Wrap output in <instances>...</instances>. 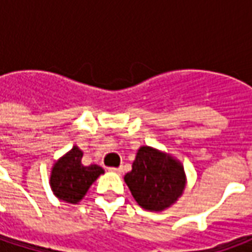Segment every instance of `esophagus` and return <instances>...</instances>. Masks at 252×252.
I'll return each mask as SVG.
<instances>
[{
	"label": "esophagus",
	"mask_w": 252,
	"mask_h": 252,
	"mask_svg": "<svg viewBox=\"0 0 252 252\" xmlns=\"http://www.w3.org/2000/svg\"><path fill=\"white\" fill-rule=\"evenodd\" d=\"M111 172H116V174H122L123 172V168L122 167H118V168H109Z\"/></svg>",
	"instance_id": "obj_1"
}]
</instances>
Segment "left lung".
<instances>
[{
  "label": "left lung",
  "instance_id": "obj_1",
  "mask_svg": "<svg viewBox=\"0 0 252 252\" xmlns=\"http://www.w3.org/2000/svg\"><path fill=\"white\" fill-rule=\"evenodd\" d=\"M125 182L141 208L162 212L184 193L187 175L182 162L171 154L141 146L136 153L131 171L125 175Z\"/></svg>",
  "mask_w": 252,
  "mask_h": 252
}]
</instances>
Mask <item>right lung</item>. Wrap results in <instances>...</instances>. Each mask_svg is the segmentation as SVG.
<instances>
[{"label": "right lung", "instance_id": "obj_1", "mask_svg": "<svg viewBox=\"0 0 252 252\" xmlns=\"http://www.w3.org/2000/svg\"><path fill=\"white\" fill-rule=\"evenodd\" d=\"M83 150L78 146L67 151L56 161L50 172V188L54 196L65 203L77 205L88 189L105 171L96 164L84 165Z\"/></svg>", "mask_w": 252, "mask_h": 252}]
</instances>
